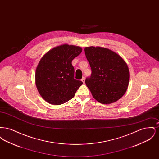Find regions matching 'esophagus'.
Returning <instances> with one entry per match:
<instances>
[{
	"instance_id": "esophagus-1",
	"label": "esophagus",
	"mask_w": 159,
	"mask_h": 159,
	"mask_svg": "<svg viewBox=\"0 0 159 159\" xmlns=\"http://www.w3.org/2000/svg\"><path fill=\"white\" fill-rule=\"evenodd\" d=\"M81 80H82V82L83 83H84V82H85V77H83V78L81 79Z\"/></svg>"
}]
</instances>
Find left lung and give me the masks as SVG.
<instances>
[{
    "instance_id": "obj_1",
    "label": "left lung",
    "mask_w": 159,
    "mask_h": 159,
    "mask_svg": "<svg viewBox=\"0 0 159 159\" xmlns=\"http://www.w3.org/2000/svg\"><path fill=\"white\" fill-rule=\"evenodd\" d=\"M84 52L92 71L85 83L93 97L103 104L119 100L128 87L130 75L126 62L104 48L86 47Z\"/></svg>"
}]
</instances>
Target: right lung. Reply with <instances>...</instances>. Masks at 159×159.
<instances>
[{"label": "right lung", "mask_w": 159, "mask_h": 159, "mask_svg": "<svg viewBox=\"0 0 159 159\" xmlns=\"http://www.w3.org/2000/svg\"><path fill=\"white\" fill-rule=\"evenodd\" d=\"M79 46L63 45L53 48L43 55L36 70L38 91L48 103L60 105L73 98L83 84L75 79L72 60L80 55Z\"/></svg>", "instance_id": "right-lung-1"}]
</instances>
